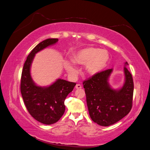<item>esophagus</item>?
Wrapping results in <instances>:
<instances>
[{"instance_id":"esophagus-1","label":"esophagus","mask_w":150,"mask_h":150,"mask_svg":"<svg viewBox=\"0 0 150 150\" xmlns=\"http://www.w3.org/2000/svg\"><path fill=\"white\" fill-rule=\"evenodd\" d=\"M75 88L76 89H80L81 88H82V85H80V84H76V86H75Z\"/></svg>"}]
</instances>
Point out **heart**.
Wrapping results in <instances>:
<instances>
[{"instance_id":"obj_1","label":"heart","mask_w":150,"mask_h":150,"mask_svg":"<svg viewBox=\"0 0 150 150\" xmlns=\"http://www.w3.org/2000/svg\"><path fill=\"white\" fill-rule=\"evenodd\" d=\"M71 61L77 65H86L88 74L94 75L102 71L108 65L109 54L106 50L87 47L74 53L71 57ZM64 66L68 74L75 75L76 73V68L71 63L66 62Z\"/></svg>"}]
</instances>
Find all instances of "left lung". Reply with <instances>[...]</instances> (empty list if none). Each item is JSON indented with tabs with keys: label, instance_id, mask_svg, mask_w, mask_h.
<instances>
[{
	"label": "left lung",
	"instance_id": "8db88e82",
	"mask_svg": "<svg viewBox=\"0 0 150 150\" xmlns=\"http://www.w3.org/2000/svg\"><path fill=\"white\" fill-rule=\"evenodd\" d=\"M125 63V82L119 89L111 88L109 76L113 69H108L83 81L90 117L97 125L109 126L120 121L130 112L132 104L134 83Z\"/></svg>",
	"mask_w": 150,
	"mask_h": 150
}]
</instances>
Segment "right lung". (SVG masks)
<instances>
[{
	"label": "right lung",
	"mask_w": 150,
	"mask_h": 150,
	"mask_svg": "<svg viewBox=\"0 0 150 150\" xmlns=\"http://www.w3.org/2000/svg\"><path fill=\"white\" fill-rule=\"evenodd\" d=\"M58 41L49 38L36 45L28 56L21 75V92L27 110L36 121L47 125L62 117L65 110L64 101L76 83L59 79L48 87L38 86L32 79L30 68L36 53Z\"/></svg>",
	"instance_id": "right-lung-1"
}]
</instances>
